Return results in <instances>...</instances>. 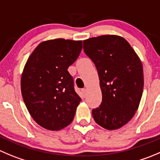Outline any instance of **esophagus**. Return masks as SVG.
Listing matches in <instances>:
<instances>
[{"mask_svg": "<svg viewBox=\"0 0 160 160\" xmlns=\"http://www.w3.org/2000/svg\"><path fill=\"white\" fill-rule=\"evenodd\" d=\"M82 95L83 96H86V92H87V89H82Z\"/></svg>", "mask_w": 160, "mask_h": 160, "instance_id": "34e87169", "label": "esophagus"}]
</instances>
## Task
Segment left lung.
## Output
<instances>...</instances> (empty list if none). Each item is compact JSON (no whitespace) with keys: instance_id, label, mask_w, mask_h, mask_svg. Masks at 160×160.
I'll return each mask as SVG.
<instances>
[{"instance_id":"1","label":"left lung","mask_w":160,"mask_h":160,"mask_svg":"<svg viewBox=\"0 0 160 160\" xmlns=\"http://www.w3.org/2000/svg\"><path fill=\"white\" fill-rule=\"evenodd\" d=\"M84 52L95 64L102 102L92 109L94 120L108 130L121 128L139 107L144 88L141 60L129 42L118 35L83 41Z\"/></svg>"}]
</instances>
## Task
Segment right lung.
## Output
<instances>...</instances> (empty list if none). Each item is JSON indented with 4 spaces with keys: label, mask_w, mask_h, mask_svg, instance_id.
Wrapping results in <instances>:
<instances>
[{
    "label": "right lung",
    "mask_w": 160,
    "mask_h": 160,
    "mask_svg": "<svg viewBox=\"0 0 160 160\" xmlns=\"http://www.w3.org/2000/svg\"><path fill=\"white\" fill-rule=\"evenodd\" d=\"M82 42L63 38L42 42L24 67L21 77L24 103L33 120L46 130L68 127L82 100L68 71L81 52Z\"/></svg>",
    "instance_id": "obj_1"
}]
</instances>
